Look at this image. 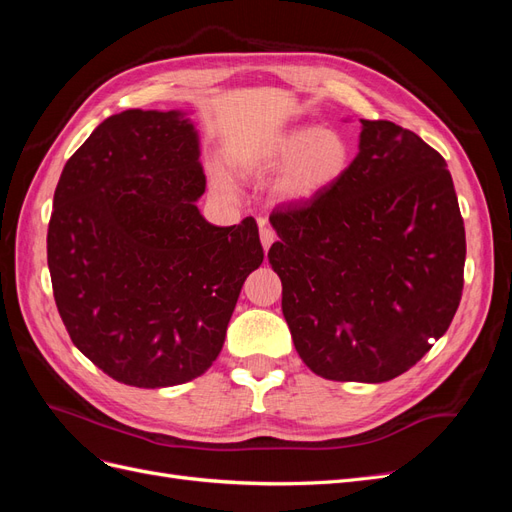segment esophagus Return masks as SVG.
Masks as SVG:
<instances>
[{"mask_svg":"<svg viewBox=\"0 0 512 512\" xmlns=\"http://www.w3.org/2000/svg\"><path fill=\"white\" fill-rule=\"evenodd\" d=\"M260 241H262V247H265V252H267L275 241V230L271 226L260 224Z\"/></svg>","mask_w":512,"mask_h":512,"instance_id":"34e87169","label":"esophagus"}]
</instances>
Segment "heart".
I'll return each instance as SVG.
<instances>
[{
    "label": "heart",
    "instance_id": "1",
    "mask_svg": "<svg viewBox=\"0 0 512 512\" xmlns=\"http://www.w3.org/2000/svg\"><path fill=\"white\" fill-rule=\"evenodd\" d=\"M348 143L342 134L320 128H294L277 134L258 151L237 156L241 168H271L286 164L277 183L284 198L299 200L318 194L331 185L348 166ZM213 181L220 190H228L222 170H213Z\"/></svg>",
    "mask_w": 512,
    "mask_h": 512
}]
</instances>
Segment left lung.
I'll return each mask as SVG.
<instances>
[{
	"label": "left lung",
	"instance_id": "obj_1",
	"mask_svg": "<svg viewBox=\"0 0 512 512\" xmlns=\"http://www.w3.org/2000/svg\"><path fill=\"white\" fill-rule=\"evenodd\" d=\"M361 123L344 173L269 215V262L303 363L327 380L386 382L451 327L466 228L440 153L393 121Z\"/></svg>",
	"mask_w": 512,
	"mask_h": 512
}]
</instances>
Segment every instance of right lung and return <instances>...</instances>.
Wrapping results in <instances>:
<instances>
[{
    "label": "right lung",
    "instance_id": "obj_1",
    "mask_svg": "<svg viewBox=\"0 0 512 512\" xmlns=\"http://www.w3.org/2000/svg\"><path fill=\"white\" fill-rule=\"evenodd\" d=\"M198 134L179 111L104 119L61 170L46 235L72 344L138 389L190 382L218 359L245 277L262 265L254 218L213 226Z\"/></svg>",
    "mask_w": 512,
    "mask_h": 512
}]
</instances>
